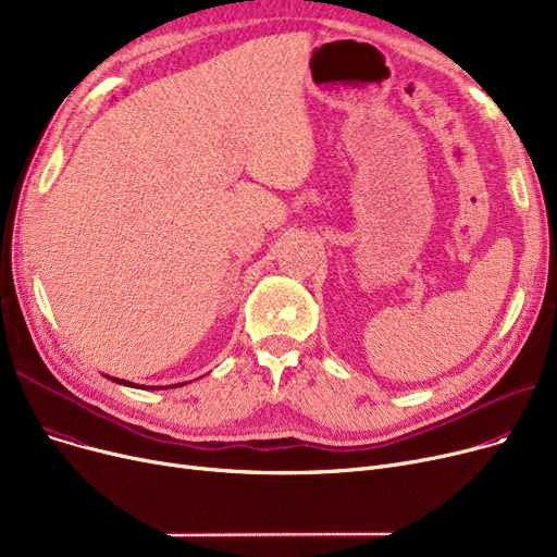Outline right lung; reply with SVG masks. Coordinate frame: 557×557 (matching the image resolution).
<instances>
[{
	"instance_id": "right-lung-1",
	"label": "right lung",
	"mask_w": 557,
	"mask_h": 557,
	"mask_svg": "<svg viewBox=\"0 0 557 557\" xmlns=\"http://www.w3.org/2000/svg\"><path fill=\"white\" fill-rule=\"evenodd\" d=\"M112 382H116V384H124V386H133L131 382H124V379H112Z\"/></svg>"
}]
</instances>
